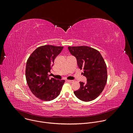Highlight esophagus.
I'll return each mask as SVG.
<instances>
[{
  "label": "esophagus",
  "instance_id": "1",
  "mask_svg": "<svg viewBox=\"0 0 133 133\" xmlns=\"http://www.w3.org/2000/svg\"><path fill=\"white\" fill-rule=\"evenodd\" d=\"M66 81L68 83H72L74 82V81H71V80H67Z\"/></svg>",
  "mask_w": 133,
  "mask_h": 133
}]
</instances>
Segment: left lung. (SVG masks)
Segmentation results:
<instances>
[{
    "instance_id": "left-lung-1",
    "label": "left lung",
    "mask_w": 133,
    "mask_h": 133,
    "mask_svg": "<svg viewBox=\"0 0 133 133\" xmlns=\"http://www.w3.org/2000/svg\"><path fill=\"white\" fill-rule=\"evenodd\" d=\"M70 54L76 58L77 65L84 69L86 83L79 82L80 88L74 93L78 99L89 102L96 98L103 91L107 83L106 63L101 53L96 49L86 46L68 47Z\"/></svg>"
}]
</instances>
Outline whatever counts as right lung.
Masks as SVG:
<instances>
[{
  "label": "right lung",
  "mask_w": 133,
  "mask_h": 133,
  "mask_svg": "<svg viewBox=\"0 0 133 133\" xmlns=\"http://www.w3.org/2000/svg\"><path fill=\"white\" fill-rule=\"evenodd\" d=\"M63 47L44 45L38 47L30 55L26 66V78L31 91L44 101L54 99L60 94L64 80L50 78L54 60Z\"/></svg>",
  "instance_id": "add662e5"
}]
</instances>
